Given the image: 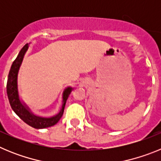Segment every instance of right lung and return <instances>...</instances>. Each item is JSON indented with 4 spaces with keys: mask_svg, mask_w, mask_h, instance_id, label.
Listing matches in <instances>:
<instances>
[{
    "mask_svg": "<svg viewBox=\"0 0 161 161\" xmlns=\"http://www.w3.org/2000/svg\"><path fill=\"white\" fill-rule=\"evenodd\" d=\"M29 47V44L26 43L22 50L20 51L15 60L13 62L10 70L8 72V80H7V95H8V101L10 104L11 108L15 114L20 119L26 124L36 129H42L50 127L55 125L61 119L64 110V106L68 96L72 90V87H68L65 89L63 93V105L62 109L58 114L55 115L51 118H42L36 116L30 110L29 107L24 102L20 100L19 94H18V75L19 72V68L23 60L24 55Z\"/></svg>",
    "mask_w": 161,
    "mask_h": 161,
    "instance_id": "obj_1",
    "label": "right lung"
}]
</instances>
